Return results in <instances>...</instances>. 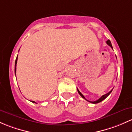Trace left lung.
Instances as JSON below:
<instances>
[{
	"instance_id": "left-lung-1",
	"label": "left lung",
	"mask_w": 132,
	"mask_h": 132,
	"mask_svg": "<svg viewBox=\"0 0 132 132\" xmlns=\"http://www.w3.org/2000/svg\"><path fill=\"white\" fill-rule=\"evenodd\" d=\"M106 43H107V44H108L109 46H110V47H111V48H112V49H113V48H112V44H111V41H110V40H107ZM112 90H111V91H110V92H109V93H106V94H105V95H102V96L100 98H99V99H98V100H96V101H94V102H91V101H89V100H86V99L85 98V96H84L83 95H82V93H81V92H80L79 91V89H77V92H78L79 94L80 95H81V96H82V97L83 98H85V100H87V101H88V102H91V103H92V104H98V103L100 102H102V100H104V99H105V98H106L107 97V96H108L109 95H110V93H111V92H112Z\"/></svg>"
}]
</instances>
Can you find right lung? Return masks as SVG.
Instances as JSON below:
<instances>
[{
  "label": "right lung",
  "instance_id": "add662e5",
  "mask_svg": "<svg viewBox=\"0 0 132 132\" xmlns=\"http://www.w3.org/2000/svg\"><path fill=\"white\" fill-rule=\"evenodd\" d=\"M17 60H18V56H17V57H16V59L15 61V67H14V72H15V75H16V64H17ZM31 102L33 103H36V102H34V101H31Z\"/></svg>",
  "mask_w": 132,
  "mask_h": 132
}]
</instances>
